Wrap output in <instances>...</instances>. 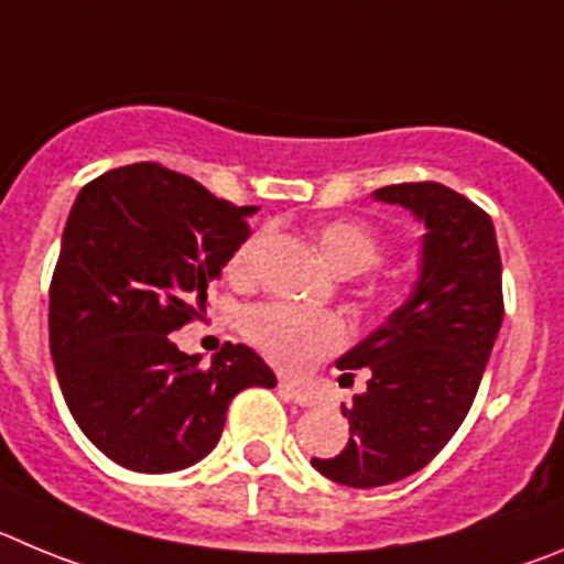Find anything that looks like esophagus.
I'll use <instances>...</instances> for the list:
<instances>
[{
  "label": "esophagus",
  "instance_id": "esophagus-1",
  "mask_svg": "<svg viewBox=\"0 0 564 564\" xmlns=\"http://www.w3.org/2000/svg\"><path fill=\"white\" fill-rule=\"evenodd\" d=\"M278 390H281L283 399H289V402H294V404H301V408H314V404H317V399H314L312 393H306L303 388H294V384H289V382L278 384Z\"/></svg>",
  "mask_w": 564,
  "mask_h": 564
}]
</instances>
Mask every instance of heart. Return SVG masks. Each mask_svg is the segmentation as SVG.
<instances>
[{
	"instance_id": "heart-1",
	"label": "heart",
	"mask_w": 564,
	"mask_h": 564,
	"mask_svg": "<svg viewBox=\"0 0 564 564\" xmlns=\"http://www.w3.org/2000/svg\"><path fill=\"white\" fill-rule=\"evenodd\" d=\"M317 247L332 270L339 275H362L384 258V245L368 225L354 219L326 221L317 230ZM256 252V241H247L236 252V270H247ZM410 289L399 281H384L368 289L373 306L393 312L408 301ZM241 332L263 357L278 368L301 373L328 354L339 351L348 343V323L334 312L289 306V303H261L245 312Z\"/></svg>"
}]
</instances>
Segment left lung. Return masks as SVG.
I'll use <instances>...</instances> for the list:
<instances>
[{"label": "left lung", "mask_w": 564, "mask_h": 564, "mask_svg": "<svg viewBox=\"0 0 564 564\" xmlns=\"http://www.w3.org/2000/svg\"><path fill=\"white\" fill-rule=\"evenodd\" d=\"M402 205L427 232L408 301L377 332L337 359L368 390L345 408L351 438L334 458H312L328 480L373 489L424 469L458 433L503 323V263L489 213L438 182L373 191Z\"/></svg>", "instance_id": "left-lung-1"}]
</instances>
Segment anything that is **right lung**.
<instances>
[{
	"label": "right lung",
	"mask_w": 564,
	"mask_h": 564,
	"mask_svg": "<svg viewBox=\"0 0 564 564\" xmlns=\"http://www.w3.org/2000/svg\"><path fill=\"white\" fill-rule=\"evenodd\" d=\"M252 213L156 162L80 187L50 283V354L75 424L115 464L149 475L199 464L232 395L278 384L247 345L225 343L202 368L171 339L205 312Z\"/></svg>",
	"instance_id": "obj_1"
}]
</instances>
